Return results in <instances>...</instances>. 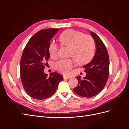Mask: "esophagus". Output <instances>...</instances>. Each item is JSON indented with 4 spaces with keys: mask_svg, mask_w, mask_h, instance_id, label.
<instances>
[{
    "mask_svg": "<svg viewBox=\"0 0 129 129\" xmlns=\"http://www.w3.org/2000/svg\"><path fill=\"white\" fill-rule=\"evenodd\" d=\"M71 78V76H63V79H70Z\"/></svg>",
    "mask_w": 129,
    "mask_h": 129,
    "instance_id": "1",
    "label": "esophagus"
}]
</instances>
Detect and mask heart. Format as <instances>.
<instances>
[{
    "mask_svg": "<svg viewBox=\"0 0 129 129\" xmlns=\"http://www.w3.org/2000/svg\"><path fill=\"white\" fill-rule=\"evenodd\" d=\"M59 41L63 46L69 48V55L72 56L77 63L84 64L91 59L94 54L95 44L91 37L72 29L62 32L59 37ZM58 46L55 42H51L48 47L50 56L55 57L57 53ZM73 58L61 59L55 64V69L62 73L68 75L72 72L75 64Z\"/></svg>",
    "mask_w": 129,
    "mask_h": 129,
    "instance_id": "heart-1",
    "label": "heart"
}]
</instances>
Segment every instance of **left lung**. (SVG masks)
<instances>
[{
    "instance_id": "1",
    "label": "left lung",
    "mask_w": 129,
    "mask_h": 129,
    "mask_svg": "<svg viewBox=\"0 0 129 129\" xmlns=\"http://www.w3.org/2000/svg\"><path fill=\"white\" fill-rule=\"evenodd\" d=\"M90 34L94 40L96 52L92 60L83 66L86 76L76 77L79 81L74 91L80 96L91 97L99 93L104 88L109 75V58L106 47L100 37L93 32Z\"/></svg>"
}]
</instances>
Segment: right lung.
Returning <instances> with one entry per match:
<instances>
[{"instance_id":"right-lung-1","label":"right lung","mask_w":129,"mask_h":129,"mask_svg":"<svg viewBox=\"0 0 129 129\" xmlns=\"http://www.w3.org/2000/svg\"><path fill=\"white\" fill-rule=\"evenodd\" d=\"M60 29L48 28L39 31L31 38L23 51L20 63L21 82L31 97L44 100L52 96L63 77L56 72L49 76L44 73L49 58L50 40Z\"/></svg>"}]
</instances>
